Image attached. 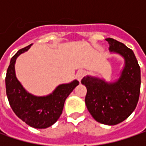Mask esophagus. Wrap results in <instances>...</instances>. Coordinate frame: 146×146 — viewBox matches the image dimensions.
Instances as JSON below:
<instances>
[{
	"label": "esophagus",
	"mask_w": 146,
	"mask_h": 146,
	"mask_svg": "<svg viewBox=\"0 0 146 146\" xmlns=\"http://www.w3.org/2000/svg\"><path fill=\"white\" fill-rule=\"evenodd\" d=\"M85 76V71L83 70H80L77 71L76 75V78L77 79V80L79 82L81 81V80L83 79V77Z\"/></svg>",
	"instance_id": "esophagus-1"
}]
</instances>
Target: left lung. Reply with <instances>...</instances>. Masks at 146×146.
<instances>
[{
  "label": "left lung",
  "instance_id": "obj_1",
  "mask_svg": "<svg viewBox=\"0 0 146 146\" xmlns=\"http://www.w3.org/2000/svg\"><path fill=\"white\" fill-rule=\"evenodd\" d=\"M106 40L110 53L123 59L119 75L110 81L88 75L81 83L87 88L85 104L93 119L106 125H116L128 118L137 105L141 69L132 49L112 38Z\"/></svg>",
  "mask_w": 146,
  "mask_h": 146
}]
</instances>
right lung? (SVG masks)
Wrapping results in <instances>:
<instances>
[{
	"label": "right lung",
	"instance_id": "right-lung-1",
	"mask_svg": "<svg viewBox=\"0 0 146 146\" xmlns=\"http://www.w3.org/2000/svg\"><path fill=\"white\" fill-rule=\"evenodd\" d=\"M31 45L19 50L10 60L5 77L6 95L15 115L27 125L38 129L47 128L58 119L66 99L79 85V82L74 80L59 84L46 96H36L27 91L16 76L15 62L20 54L27 52Z\"/></svg>",
	"mask_w": 146,
	"mask_h": 146
}]
</instances>
